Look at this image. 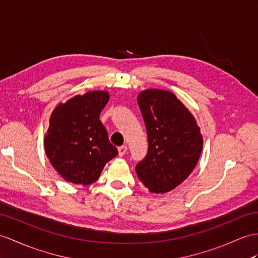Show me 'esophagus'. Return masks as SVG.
<instances>
[{"mask_svg": "<svg viewBox=\"0 0 258 258\" xmlns=\"http://www.w3.org/2000/svg\"><path fill=\"white\" fill-rule=\"evenodd\" d=\"M127 147L125 146H121V147H119L118 148V154H119V156H123L124 154H125V152H127Z\"/></svg>", "mask_w": 258, "mask_h": 258, "instance_id": "1", "label": "esophagus"}]
</instances>
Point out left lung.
Wrapping results in <instances>:
<instances>
[{
	"label": "left lung",
	"instance_id": "8db88e82",
	"mask_svg": "<svg viewBox=\"0 0 258 258\" xmlns=\"http://www.w3.org/2000/svg\"><path fill=\"white\" fill-rule=\"evenodd\" d=\"M137 100L149 142L147 156L136 166L138 178L151 192L171 191L197 165L204 146L200 128L172 92L144 90Z\"/></svg>",
	"mask_w": 258,
	"mask_h": 258
}]
</instances>
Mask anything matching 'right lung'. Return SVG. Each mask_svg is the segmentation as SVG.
I'll list each match as a JSON object with an SVG mask.
<instances>
[{
    "instance_id": "1",
    "label": "right lung",
    "mask_w": 258,
    "mask_h": 258,
    "mask_svg": "<svg viewBox=\"0 0 258 258\" xmlns=\"http://www.w3.org/2000/svg\"><path fill=\"white\" fill-rule=\"evenodd\" d=\"M108 100L107 91H90L59 103L51 112L43 147L64 180L91 185L98 179L106 163L118 154L99 120Z\"/></svg>"
}]
</instances>
